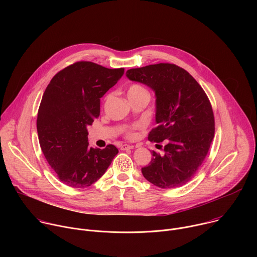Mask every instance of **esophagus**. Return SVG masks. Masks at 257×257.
Here are the masks:
<instances>
[{
  "label": "esophagus",
  "instance_id": "esophagus-1",
  "mask_svg": "<svg viewBox=\"0 0 257 257\" xmlns=\"http://www.w3.org/2000/svg\"><path fill=\"white\" fill-rule=\"evenodd\" d=\"M133 148H134V146H133V145H129V144H122V145L120 146V149H121V151L133 150Z\"/></svg>",
  "mask_w": 257,
  "mask_h": 257
}]
</instances>
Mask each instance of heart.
Listing matches in <instances>:
<instances>
[{
    "label": "heart",
    "instance_id": "heart-1",
    "mask_svg": "<svg viewBox=\"0 0 257 257\" xmlns=\"http://www.w3.org/2000/svg\"><path fill=\"white\" fill-rule=\"evenodd\" d=\"M141 95H148L150 96L149 94V91L146 90L144 87H142L141 85H138V84H132L129 86L128 90H127V96L129 99H132V98H135V97H138V96H141ZM138 126H133L129 129L126 130V136L128 138H133L135 136V133H134V130L137 129Z\"/></svg>",
    "mask_w": 257,
    "mask_h": 257
}]
</instances>
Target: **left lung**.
Here are the masks:
<instances>
[{"instance_id": "obj_1", "label": "left lung", "mask_w": 257, "mask_h": 257, "mask_svg": "<svg viewBox=\"0 0 257 257\" xmlns=\"http://www.w3.org/2000/svg\"><path fill=\"white\" fill-rule=\"evenodd\" d=\"M126 76L156 92L157 127L152 142H165V155L153 151L143 177L160 188L185 185L203 163L214 137L210 101L198 82L183 68L169 63L130 69Z\"/></svg>"}]
</instances>
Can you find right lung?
Masks as SVG:
<instances>
[{
    "label": "right lung",
    "mask_w": 257,
    "mask_h": 257,
    "mask_svg": "<svg viewBox=\"0 0 257 257\" xmlns=\"http://www.w3.org/2000/svg\"><path fill=\"white\" fill-rule=\"evenodd\" d=\"M123 74L124 68L80 61L58 72L47 86L36 128L43 154L65 185H92L119 153L113 144L89 148L87 127L99 116L100 97Z\"/></svg>",
    "instance_id": "obj_1"
}]
</instances>
